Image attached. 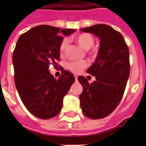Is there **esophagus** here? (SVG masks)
<instances>
[{
	"label": "esophagus",
	"instance_id": "obj_1",
	"mask_svg": "<svg viewBox=\"0 0 146 146\" xmlns=\"http://www.w3.org/2000/svg\"><path fill=\"white\" fill-rule=\"evenodd\" d=\"M77 76H75V80H76V81H77Z\"/></svg>",
	"mask_w": 146,
	"mask_h": 146
}]
</instances>
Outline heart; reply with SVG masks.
I'll use <instances>...</instances> for the list:
<instances>
[{"instance_id":"b5f03b06","label":"heart","mask_w":146,"mask_h":146,"mask_svg":"<svg viewBox=\"0 0 146 146\" xmlns=\"http://www.w3.org/2000/svg\"><path fill=\"white\" fill-rule=\"evenodd\" d=\"M73 39L82 49L84 50H89L91 48L92 46L94 44V38L93 36L89 33H80L79 35H76L73 38ZM67 45V40L64 39L61 42L59 47V51L60 54H64L65 49ZM92 54H97V50L93 48L92 50ZM88 66V63L86 61H72L69 62L66 64V67L75 73H79L82 71V69L86 68Z\"/></svg>"}]
</instances>
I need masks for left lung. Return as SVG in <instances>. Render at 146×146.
<instances>
[{
  "instance_id": "8db88e82",
  "label": "left lung",
  "mask_w": 146,
  "mask_h": 146,
  "mask_svg": "<svg viewBox=\"0 0 146 146\" xmlns=\"http://www.w3.org/2000/svg\"><path fill=\"white\" fill-rule=\"evenodd\" d=\"M80 30L100 39L96 61L87 70L96 81L90 84L84 76L78 77L83 88L80 106L86 117L102 119L112 113L122 99L130 70L129 48L123 35L108 25L97 24Z\"/></svg>"
}]
</instances>
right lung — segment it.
Wrapping results in <instances>:
<instances>
[{
  "label": "right lung",
  "instance_id": "right-lung-1",
  "mask_svg": "<svg viewBox=\"0 0 146 146\" xmlns=\"http://www.w3.org/2000/svg\"><path fill=\"white\" fill-rule=\"evenodd\" d=\"M75 32L71 29L41 25L22 34L13 54L16 88L27 110L36 117L50 119L61 111L63 98L74 81L67 70L58 80L51 75L50 64L57 66L59 47L64 38Z\"/></svg>",
  "mask_w": 146,
  "mask_h": 146
}]
</instances>
